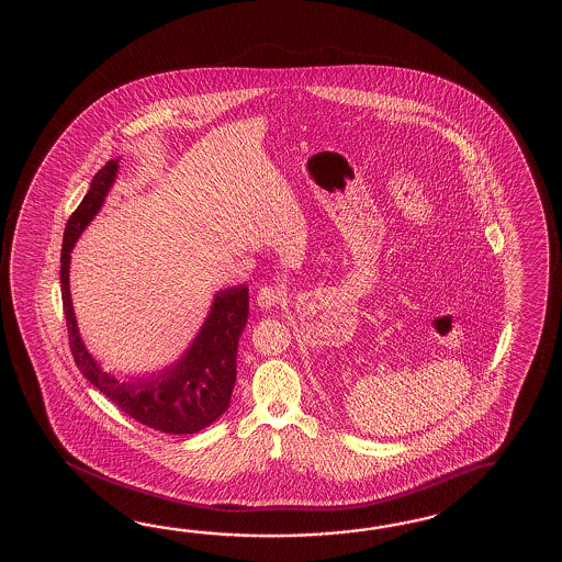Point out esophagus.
<instances>
[{"label": "esophagus", "mask_w": 562, "mask_h": 562, "mask_svg": "<svg viewBox=\"0 0 562 562\" xmlns=\"http://www.w3.org/2000/svg\"><path fill=\"white\" fill-rule=\"evenodd\" d=\"M283 297H285L283 289H279V286H263L257 293V305L261 310H271V307H277L283 301Z\"/></svg>", "instance_id": "esophagus-1"}]
</instances>
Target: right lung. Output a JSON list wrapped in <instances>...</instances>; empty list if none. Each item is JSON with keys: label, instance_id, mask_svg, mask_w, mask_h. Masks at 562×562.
Wrapping results in <instances>:
<instances>
[{"label": "right lung", "instance_id": "obj_1", "mask_svg": "<svg viewBox=\"0 0 562 562\" xmlns=\"http://www.w3.org/2000/svg\"><path fill=\"white\" fill-rule=\"evenodd\" d=\"M120 156L95 172L80 206L68 218L60 257L61 303L74 361L86 380L94 383L124 414L165 434H196L227 412L237 382V347L249 317V286L221 289L191 346L175 363L150 375L119 380L102 370L85 346L70 295L74 245L92 223L116 182Z\"/></svg>", "mask_w": 562, "mask_h": 562}]
</instances>
